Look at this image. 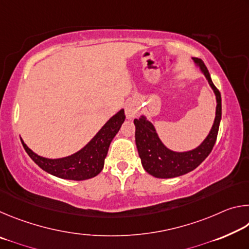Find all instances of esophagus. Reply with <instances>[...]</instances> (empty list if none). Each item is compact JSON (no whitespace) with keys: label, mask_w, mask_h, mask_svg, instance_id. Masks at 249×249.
I'll use <instances>...</instances> for the list:
<instances>
[{"label":"esophagus","mask_w":249,"mask_h":249,"mask_svg":"<svg viewBox=\"0 0 249 249\" xmlns=\"http://www.w3.org/2000/svg\"><path fill=\"white\" fill-rule=\"evenodd\" d=\"M140 107L135 102H128L125 107V114L127 119H134L135 116L138 114Z\"/></svg>","instance_id":"34e87169"}]
</instances>
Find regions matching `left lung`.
<instances>
[{
  "label": "left lung",
  "instance_id": "obj_1",
  "mask_svg": "<svg viewBox=\"0 0 249 249\" xmlns=\"http://www.w3.org/2000/svg\"><path fill=\"white\" fill-rule=\"evenodd\" d=\"M196 64L200 67V69L205 78L208 79L211 88L216 96V112L215 120L212 128H211L208 137L203 142L196 148L184 151V153H177L168 149L162 144L158 134L156 133L154 125L146 119L145 116H141L140 119H135L134 124L135 130V142H136L137 150L142 160V165L144 169L149 175L156 178L168 179L175 178L188 174L203 161L208 157L213 146L216 142L218 127L222 117V99L220 91L216 89L211 79L209 70L206 68L204 62L199 58H193Z\"/></svg>",
  "mask_w": 249,
  "mask_h": 249
}]
</instances>
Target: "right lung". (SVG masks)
I'll return each instance as SVG.
<instances>
[{
    "instance_id": "add662e5",
    "label": "right lung",
    "mask_w": 249,
    "mask_h": 249,
    "mask_svg": "<svg viewBox=\"0 0 249 249\" xmlns=\"http://www.w3.org/2000/svg\"><path fill=\"white\" fill-rule=\"evenodd\" d=\"M124 121V109H121L105 123L99 133L81 150L65 158L48 159L41 157L29 149L23 140L20 141L24 149L34 160V162L48 174L61 179L87 180L98 176L102 171L109 144L120 130Z\"/></svg>"
}]
</instances>
